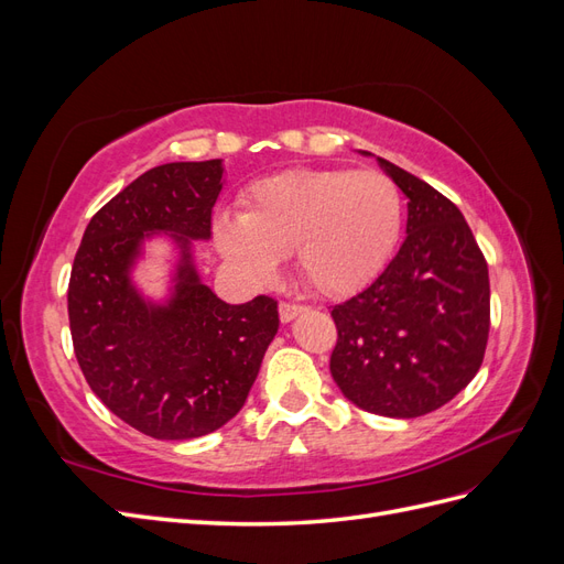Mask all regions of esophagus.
Listing matches in <instances>:
<instances>
[{
	"label": "esophagus",
	"instance_id": "1",
	"mask_svg": "<svg viewBox=\"0 0 564 564\" xmlns=\"http://www.w3.org/2000/svg\"><path fill=\"white\" fill-rule=\"evenodd\" d=\"M301 313H305L303 305H296V303H280V319L286 324L296 319Z\"/></svg>",
	"mask_w": 564,
	"mask_h": 564
}]
</instances>
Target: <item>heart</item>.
Returning <instances> with one entry per match:
<instances>
[{
	"label": "heart",
	"instance_id": "heart-1",
	"mask_svg": "<svg viewBox=\"0 0 564 564\" xmlns=\"http://www.w3.org/2000/svg\"><path fill=\"white\" fill-rule=\"evenodd\" d=\"M402 195L373 169H289L251 183L240 214L218 218V253L256 286L294 253L299 278L319 296L346 299L379 275L400 240Z\"/></svg>",
	"mask_w": 564,
	"mask_h": 564
}]
</instances>
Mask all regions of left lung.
<instances>
[{
    "label": "left lung",
    "instance_id": "1",
    "mask_svg": "<svg viewBox=\"0 0 564 564\" xmlns=\"http://www.w3.org/2000/svg\"><path fill=\"white\" fill-rule=\"evenodd\" d=\"M377 162L409 199L406 237L377 280L334 305L329 369L355 406L416 419L454 400L482 365L489 272L454 202L398 164Z\"/></svg>",
    "mask_w": 564,
    "mask_h": 564
}]
</instances>
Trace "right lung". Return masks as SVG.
I'll use <instances>...</instances> for the list:
<instances>
[{
	"instance_id": "add662e5",
	"label": "right lung",
	"mask_w": 564,
	"mask_h": 564,
	"mask_svg": "<svg viewBox=\"0 0 564 564\" xmlns=\"http://www.w3.org/2000/svg\"><path fill=\"white\" fill-rule=\"evenodd\" d=\"M224 185V160L150 169L89 220L73 263L67 315L84 379L115 416L158 440L226 425L280 327L275 301L230 305L197 272L195 242L212 237ZM160 234L177 256L165 299L152 300L132 270Z\"/></svg>"
}]
</instances>
